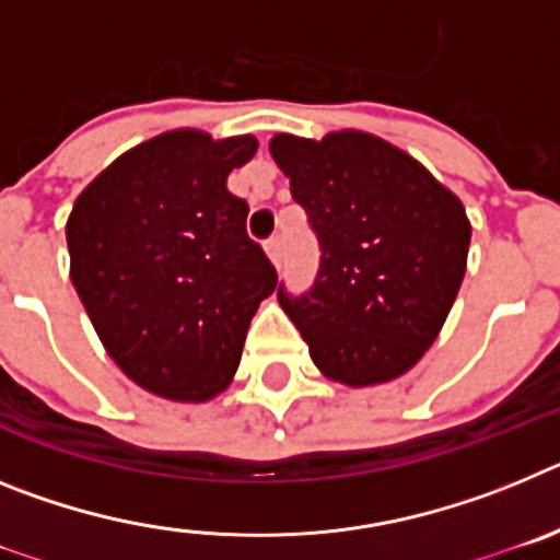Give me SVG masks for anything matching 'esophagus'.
Instances as JSON below:
<instances>
[{
    "label": "esophagus",
    "mask_w": 560,
    "mask_h": 560,
    "mask_svg": "<svg viewBox=\"0 0 560 560\" xmlns=\"http://www.w3.org/2000/svg\"><path fill=\"white\" fill-rule=\"evenodd\" d=\"M266 255H269L271 264L280 266V260H283V244H280V237H269V241H266Z\"/></svg>",
    "instance_id": "esophagus-1"
}]
</instances>
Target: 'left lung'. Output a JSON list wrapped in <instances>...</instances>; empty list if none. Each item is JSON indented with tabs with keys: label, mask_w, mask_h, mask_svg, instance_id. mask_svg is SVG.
<instances>
[{
	"label": "left lung",
	"mask_w": 560,
	"mask_h": 560,
	"mask_svg": "<svg viewBox=\"0 0 560 560\" xmlns=\"http://www.w3.org/2000/svg\"><path fill=\"white\" fill-rule=\"evenodd\" d=\"M277 167L319 237L314 289L277 300L319 373L345 387L400 378L434 345L463 285L471 221L427 167L375 133H275Z\"/></svg>",
	"instance_id": "left-lung-1"
}]
</instances>
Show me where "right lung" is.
Here are the masks:
<instances>
[{
	"label": "right lung",
	"instance_id": "add662e5",
	"mask_svg": "<svg viewBox=\"0 0 560 560\" xmlns=\"http://www.w3.org/2000/svg\"><path fill=\"white\" fill-rule=\"evenodd\" d=\"M252 133L176 128L133 145L83 187L67 221L69 277L114 364L148 393L201 404L230 387L277 271L246 235L226 176Z\"/></svg>",
	"mask_w": 560,
	"mask_h": 560
}]
</instances>
